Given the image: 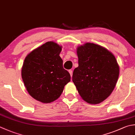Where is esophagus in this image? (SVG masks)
Segmentation results:
<instances>
[{
  "label": "esophagus",
  "instance_id": "1",
  "mask_svg": "<svg viewBox=\"0 0 135 135\" xmlns=\"http://www.w3.org/2000/svg\"><path fill=\"white\" fill-rule=\"evenodd\" d=\"M68 71H69V73H70V75H71V77H72V76H73V70H69Z\"/></svg>",
  "mask_w": 135,
  "mask_h": 135
}]
</instances>
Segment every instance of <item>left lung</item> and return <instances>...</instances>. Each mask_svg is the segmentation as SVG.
I'll list each match as a JSON object with an SVG mask.
<instances>
[{
    "instance_id": "left-lung-1",
    "label": "left lung",
    "mask_w": 135,
    "mask_h": 135,
    "mask_svg": "<svg viewBox=\"0 0 135 135\" xmlns=\"http://www.w3.org/2000/svg\"><path fill=\"white\" fill-rule=\"evenodd\" d=\"M78 67L73 81L84 101L91 104L104 101L114 89L119 67L111 52L94 43H86L76 49Z\"/></svg>"
}]
</instances>
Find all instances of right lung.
Segmentation results:
<instances>
[{
  "instance_id": "obj_1",
  "label": "right lung",
  "mask_w": 135,
  "mask_h": 135,
  "mask_svg": "<svg viewBox=\"0 0 135 135\" xmlns=\"http://www.w3.org/2000/svg\"><path fill=\"white\" fill-rule=\"evenodd\" d=\"M62 46L48 41L30 52L24 61L22 77L28 94L43 103H51L61 95L71 81L60 56Z\"/></svg>"
}]
</instances>
